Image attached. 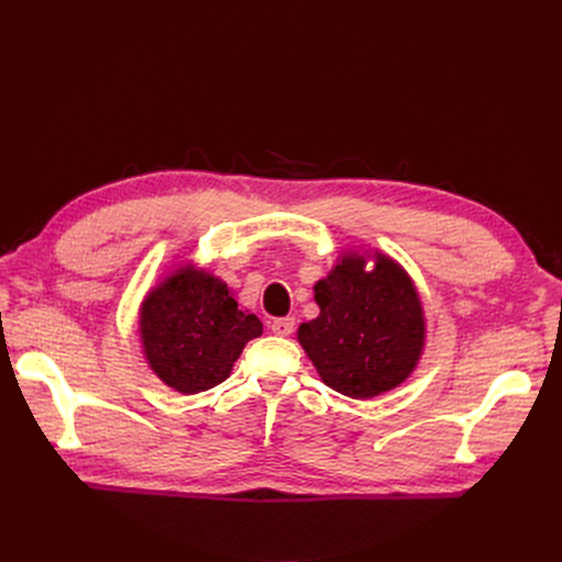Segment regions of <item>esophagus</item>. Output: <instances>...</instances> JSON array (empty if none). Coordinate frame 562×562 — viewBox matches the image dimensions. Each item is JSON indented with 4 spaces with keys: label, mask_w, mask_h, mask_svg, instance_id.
Listing matches in <instances>:
<instances>
[{
    "label": "esophagus",
    "mask_w": 562,
    "mask_h": 562,
    "mask_svg": "<svg viewBox=\"0 0 562 562\" xmlns=\"http://www.w3.org/2000/svg\"><path fill=\"white\" fill-rule=\"evenodd\" d=\"M293 326H296V321H293L291 316L286 318H276L271 323V330L278 335V337H289L293 333Z\"/></svg>",
    "instance_id": "34e87169"
}]
</instances>
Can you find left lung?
Segmentation results:
<instances>
[{
	"label": "left lung",
	"mask_w": 562,
	"mask_h": 562,
	"mask_svg": "<svg viewBox=\"0 0 562 562\" xmlns=\"http://www.w3.org/2000/svg\"><path fill=\"white\" fill-rule=\"evenodd\" d=\"M350 252L314 284L321 314L299 328V341L321 380L350 398L385 394L417 367L424 348L419 293L401 266L375 255L373 269Z\"/></svg>",
	"instance_id": "left-lung-1"
}]
</instances>
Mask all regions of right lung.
I'll list each match as a JSON object with an SVG mask.
<instances>
[{
  "label": "right lung",
  "instance_id": "1",
  "mask_svg": "<svg viewBox=\"0 0 562 562\" xmlns=\"http://www.w3.org/2000/svg\"><path fill=\"white\" fill-rule=\"evenodd\" d=\"M259 335L261 321L239 310L227 284L193 266L168 276L140 310L145 360L182 394L221 385L244 346Z\"/></svg>",
  "mask_w": 562,
  "mask_h": 562
}]
</instances>
